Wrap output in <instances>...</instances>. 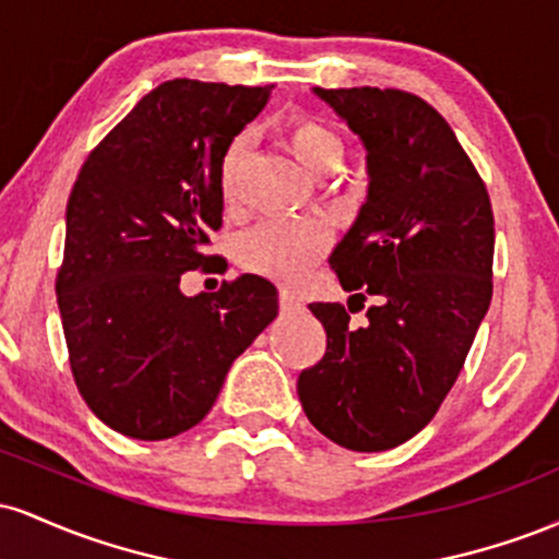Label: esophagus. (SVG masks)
I'll use <instances>...</instances> for the list:
<instances>
[{
	"mask_svg": "<svg viewBox=\"0 0 559 559\" xmlns=\"http://www.w3.org/2000/svg\"><path fill=\"white\" fill-rule=\"evenodd\" d=\"M281 310H284V312H294V310H299L297 299H294L292 294H288V292H281Z\"/></svg>",
	"mask_w": 559,
	"mask_h": 559,
	"instance_id": "34e87169",
	"label": "esophagus"
}]
</instances>
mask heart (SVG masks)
I'll list each match as a JSON object with an SVG mask.
<instances>
[{
    "label": "heart",
    "instance_id": "1",
    "mask_svg": "<svg viewBox=\"0 0 559 559\" xmlns=\"http://www.w3.org/2000/svg\"><path fill=\"white\" fill-rule=\"evenodd\" d=\"M281 139L294 159L310 176L323 178L342 168L346 146L331 126L316 118H288ZM247 155V139L236 136L221 159V191L234 199L236 176ZM325 230L316 221H265L239 239V262L247 271L267 275L281 284H294L325 249Z\"/></svg>",
    "mask_w": 559,
    "mask_h": 559
}]
</instances>
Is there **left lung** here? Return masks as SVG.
Returning a JSON list of instances; mask_svg holds the SVG:
<instances>
[{"mask_svg":"<svg viewBox=\"0 0 559 559\" xmlns=\"http://www.w3.org/2000/svg\"><path fill=\"white\" fill-rule=\"evenodd\" d=\"M312 94L365 150L368 197L329 262L349 299L373 305L360 329L342 305H310L329 346L297 391L320 433L352 452H383L431 423L489 310L491 202L420 96L370 86Z\"/></svg>","mask_w":559,"mask_h":559,"instance_id":"8db88e82","label":"left lung"}]
</instances>
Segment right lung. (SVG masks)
Returning a JSON list of instances; mask_svg holds the SVG:
<instances>
[{"instance_id":"right-lung-1","label":"right lung","mask_w":559,"mask_h":559,"mask_svg":"<svg viewBox=\"0 0 559 559\" xmlns=\"http://www.w3.org/2000/svg\"><path fill=\"white\" fill-rule=\"evenodd\" d=\"M273 86L159 83L99 141L66 210L57 305L75 386L112 431L159 441L213 409L230 365L278 316L267 278L186 297L223 223L221 159Z\"/></svg>"}]
</instances>
